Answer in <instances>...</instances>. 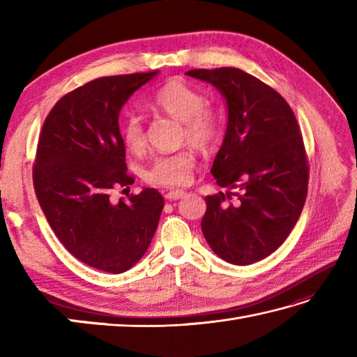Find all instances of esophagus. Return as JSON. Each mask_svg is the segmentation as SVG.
Listing matches in <instances>:
<instances>
[{"mask_svg": "<svg viewBox=\"0 0 357 357\" xmlns=\"http://www.w3.org/2000/svg\"><path fill=\"white\" fill-rule=\"evenodd\" d=\"M187 193L184 192V190H169L165 193V199H169V201H176V199H181V198H184Z\"/></svg>", "mask_w": 357, "mask_h": 357, "instance_id": "1", "label": "esophagus"}]
</instances>
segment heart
I'll list each match as a JSON object with an SVG mask.
<instances>
[{
    "label": "heart",
    "mask_w": 357,
    "mask_h": 357,
    "mask_svg": "<svg viewBox=\"0 0 357 357\" xmlns=\"http://www.w3.org/2000/svg\"><path fill=\"white\" fill-rule=\"evenodd\" d=\"M150 107L183 121V138L193 147L207 151L216 146L222 133V121L218 112L206 107L207 100L198 89L179 79L167 81L150 98ZM121 138L130 151L146 147V127L141 116L128 115L121 126ZM196 158L192 150H181L172 155L153 159L146 172L151 184L164 187H181L188 184Z\"/></svg>",
    "instance_id": "heart-1"
}]
</instances>
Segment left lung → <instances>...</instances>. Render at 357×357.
I'll return each mask as SVG.
<instances>
[{
	"label": "left lung",
	"instance_id": "obj_1",
	"mask_svg": "<svg viewBox=\"0 0 357 357\" xmlns=\"http://www.w3.org/2000/svg\"><path fill=\"white\" fill-rule=\"evenodd\" d=\"M185 75L213 84L227 100L229 123L211 174L218 185L238 190L207 196L204 238L227 262H257L280 247L304 208L310 167L299 124L275 89L244 70Z\"/></svg>",
	"mask_w": 357,
	"mask_h": 357
}]
</instances>
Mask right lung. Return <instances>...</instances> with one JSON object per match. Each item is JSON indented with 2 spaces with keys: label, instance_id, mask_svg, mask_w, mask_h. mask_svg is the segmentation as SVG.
I'll return each mask as SVG.
<instances>
[{
  "label": "right lung",
  "instance_id": "1",
  "mask_svg": "<svg viewBox=\"0 0 357 357\" xmlns=\"http://www.w3.org/2000/svg\"><path fill=\"white\" fill-rule=\"evenodd\" d=\"M156 73L104 77L72 90L53 105L38 139L33 187L53 233L78 261L115 275L147 252L164 208L155 188L112 198L135 183L119 112Z\"/></svg>",
  "mask_w": 357,
  "mask_h": 357
}]
</instances>
